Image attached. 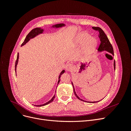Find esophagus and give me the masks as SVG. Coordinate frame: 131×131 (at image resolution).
Returning <instances> with one entry per match:
<instances>
[{"label":"esophagus","mask_w":131,"mask_h":131,"mask_svg":"<svg viewBox=\"0 0 131 131\" xmlns=\"http://www.w3.org/2000/svg\"><path fill=\"white\" fill-rule=\"evenodd\" d=\"M74 69V66L71 64V63H69V64H67L66 66V70L67 72H70Z\"/></svg>","instance_id":"34e87169"}]
</instances>
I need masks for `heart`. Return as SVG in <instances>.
Listing matches in <instances>:
<instances>
[{"mask_svg": "<svg viewBox=\"0 0 131 131\" xmlns=\"http://www.w3.org/2000/svg\"><path fill=\"white\" fill-rule=\"evenodd\" d=\"M85 42L83 54L85 57H88L92 54L97 45V40L94 38H91V35L86 32H81L77 35L75 39V45L80 46Z\"/></svg>", "mask_w": 131, "mask_h": 131, "instance_id": "obj_1", "label": "heart"}]
</instances>
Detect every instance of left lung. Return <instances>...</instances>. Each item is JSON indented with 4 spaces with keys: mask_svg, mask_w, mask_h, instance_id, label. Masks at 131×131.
<instances>
[{
    "mask_svg": "<svg viewBox=\"0 0 131 131\" xmlns=\"http://www.w3.org/2000/svg\"><path fill=\"white\" fill-rule=\"evenodd\" d=\"M92 29H93L94 30H98L99 32L98 37H99V38L100 39V41H101V44H100V46H99L98 49L99 52H102V51H107V52L112 53L114 56V50H113V46H112V44L110 43L108 37H106V34L104 33V31L101 28L97 27H93ZM114 70H115V61L114 62ZM72 84L73 85L74 92L75 96H76L79 100H81L82 101H84V102H86V101L82 100V99L80 98L78 96V95L77 94L76 92H75V91L74 86L73 85V83L72 82ZM98 102L99 101H98V102H90V103H96V102Z\"/></svg>",
    "mask_w": 131,
    "mask_h": 131,
    "instance_id": "left-lung-1",
    "label": "left lung"
}]
</instances>
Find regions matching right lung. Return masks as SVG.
<instances>
[{"instance_id":"right-lung-1","label":"right lung","mask_w":131,"mask_h":131,"mask_svg":"<svg viewBox=\"0 0 131 131\" xmlns=\"http://www.w3.org/2000/svg\"><path fill=\"white\" fill-rule=\"evenodd\" d=\"M63 26H65V25L63 24V23H60V24H57V25H53L52 26V27L53 28H60V27H63ZM43 29L41 28H35L31 30L30 32L28 34V35H27V37L26 38V39H25L24 41H23V42L22 43L21 45V46H22L23 45H25L26 43L28 42L29 41L30 39H32V38H34V37H35L36 36H37V35H38L39 34H41L43 33ZM18 57H19V54L18 53H17V59L16 61V63H15V72L16 73V67H17V63H18ZM65 72V70H63L62 72H61L60 74H59V77H58V84H59V81H60V78H61V75L64 73ZM55 98V95H54L53 97L52 98V99H51V100H50L49 102H46V103L45 104H41V105H35V106H44V105H46L47 104H48L49 103H50L51 102H52L54 98Z\"/></svg>"}]
</instances>
